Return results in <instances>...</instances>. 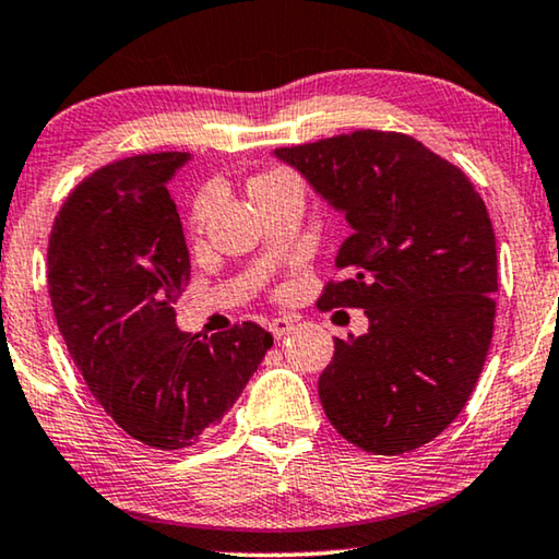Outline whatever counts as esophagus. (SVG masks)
Returning <instances> with one entry per match:
<instances>
[{
	"label": "esophagus",
	"instance_id": "1",
	"mask_svg": "<svg viewBox=\"0 0 559 559\" xmlns=\"http://www.w3.org/2000/svg\"><path fill=\"white\" fill-rule=\"evenodd\" d=\"M270 331H272V335L274 338H282V335H287L289 331H293V323H289L287 318H274L272 323H270Z\"/></svg>",
	"mask_w": 559,
	"mask_h": 559
}]
</instances>
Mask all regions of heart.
<instances>
[{
    "instance_id": "1",
    "label": "heart",
    "mask_w": 559,
    "mask_h": 559,
    "mask_svg": "<svg viewBox=\"0 0 559 559\" xmlns=\"http://www.w3.org/2000/svg\"><path fill=\"white\" fill-rule=\"evenodd\" d=\"M282 178H287V173L282 170H270V173H262L257 175V178L249 180V193H254V190L264 188V186H272V182H277ZM209 201H211V193H201L195 198L193 203V226H201L205 221V211H209Z\"/></svg>"
}]
</instances>
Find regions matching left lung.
Returning <instances> with one entry per match:
<instances>
[{"mask_svg":"<svg viewBox=\"0 0 559 559\" xmlns=\"http://www.w3.org/2000/svg\"><path fill=\"white\" fill-rule=\"evenodd\" d=\"M341 211L350 236L318 308H364L369 333L335 338L318 394L366 453L400 455L468 402L493 335L496 236L463 170L400 132L338 134L274 150Z\"/></svg>","mask_w":559,"mask_h":559,"instance_id":"obj_1","label":"left lung"}]
</instances>
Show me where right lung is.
<instances>
[{
  "instance_id": "add662e5",
  "label": "right lung",
  "mask_w": 559,
  "mask_h": 559,
  "mask_svg": "<svg viewBox=\"0 0 559 559\" xmlns=\"http://www.w3.org/2000/svg\"><path fill=\"white\" fill-rule=\"evenodd\" d=\"M188 152L119 159L60 209L48 287L68 354L114 423L144 445L180 450L216 427L272 348L257 323L198 338L175 325L190 280L167 182Z\"/></svg>"
}]
</instances>
